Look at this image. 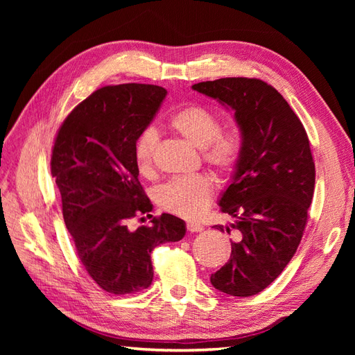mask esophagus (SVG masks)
<instances>
[{
    "instance_id": "obj_1",
    "label": "esophagus",
    "mask_w": 355,
    "mask_h": 355,
    "mask_svg": "<svg viewBox=\"0 0 355 355\" xmlns=\"http://www.w3.org/2000/svg\"><path fill=\"white\" fill-rule=\"evenodd\" d=\"M187 230H188L189 232H200V231H202V225L194 223V222H188V223H187Z\"/></svg>"
}]
</instances>
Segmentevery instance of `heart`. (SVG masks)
Segmentation results:
<instances>
[{"instance_id": "heart-1", "label": "heart", "mask_w": 355, "mask_h": 355, "mask_svg": "<svg viewBox=\"0 0 355 355\" xmlns=\"http://www.w3.org/2000/svg\"><path fill=\"white\" fill-rule=\"evenodd\" d=\"M167 124L191 145L202 149V159L220 176H231L237 168L243 154V136L235 127L220 128V118L206 106H182L168 116ZM157 145L158 133L154 127H145L136 139V166L144 176L154 173ZM213 192V179L198 173L166 182L154 191V200L164 211L194 220L207 210Z\"/></svg>"}]
</instances>
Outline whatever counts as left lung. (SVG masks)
Listing matches in <instances>:
<instances>
[{"label":"left lung","instance_id":"obj_1","mask_svg":"<svg viewBox=\"0 0 355 355\" xmlns=\"http://www.w3.org/2000/svg\"><path fill=\"white\" fill-rule=\"evenodd\" d=\"M234 110L243 154L219 200L234 223L231 256L211 274L214 288L247 297L262 292L296 253L314 196L315 164L305 128L283 96L257 78H220L192 85Z\"/></svg>","mask_w":355,"mask_h":355}]
</instances>
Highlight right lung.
<instances>
[{"mask_svg":"<svg viewBox=\"0 0 355 355\" xmlns=\"http://www.w3.org/2000/svg\"><path fill=\"white\" fill-rule=\"evenodd\" d=\"M166 94L153 84L106 85L75 106L53 146L51 175L75 249L96 284L112 295L151 286L153 250L187 232L185 222L168 213L151 227H127L136 213L153 210L137 179L135 144Z\"/></svg>","mask_w":355,"mask_h":355,"instance_id":"obj_1","label":"right lung"}]
</instances>
